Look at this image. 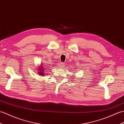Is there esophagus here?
I'll return each instance as SVG.
<instances>
[{
  "label": "esophagus",
  "instance_id": "1",
  "mask_svg": "<svg viewBox=\"0 0 124 124\" xmlns=\"http://www.w3.org/2000/svg\"><path fill=\"white\" fill-rule=\"evenodd\" d=\"M63 67H64V63H59V64H58V67L59 68H63Z\"/></svg>",
  "mask_w": 124,
  "mask_h": 124
}]
</instances>
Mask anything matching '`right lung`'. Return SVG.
<instances>
[{
	"instance_id": "right-lung-1",
	"label": "right lung",
	"mask_w": 124,
	"mask_h": 124,
	"mask_svg": "<svg viewBox=\"0 0 124 124\" xmlns=\"http://www.w3.org/2000/svg\"><path fill=\"white\" fill-rule=\"evenodd\" d=\"M36 69L37 72L39 76H41L42 77H43L45 75V71L46 70V69L44 67V66H43V63H41L39 66H38V67Z\"/></svg>"
}]
</instances>
